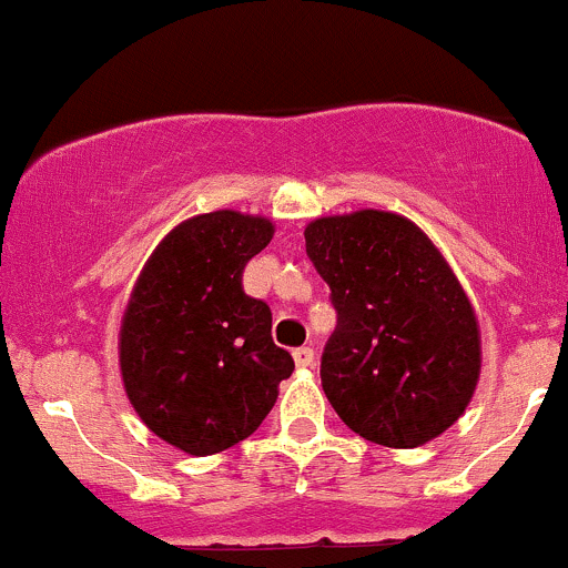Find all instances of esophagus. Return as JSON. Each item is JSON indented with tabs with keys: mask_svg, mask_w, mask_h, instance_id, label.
<instances>
[{
	"mask_svg": "<svg viewBox=\"0 0 568 568\" xmlns=\"http://www.w3.org/2000/svg\"><path fill=\"white\" fill-rule=\"evenodd\" d=\"M292 358H295L297 367H312V364H314V347H308V345L295 347V351H292Z\"/></svg>",
	"mask_w": 568,
	"mask_h": 568,
	"instance_id": "1",
	"label": "esophagus"
}]
</instances>
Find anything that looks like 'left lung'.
<instances>
[{
	"label": "left lung",
	"instance_id": "8db88e82",
	"mask_svg": "<svg viewBox=\"0 0 568 568\" xmlns=\"http://www.w3.org/2000/svg\"><path fill=\"white\" fill-rule=\"evenodd\" d=\"M336 328L320 378L342 423L386 447H419L464 414L480 375L475 312L412 221L362 210L308 223Z\"/></svg>",
	"mask_w": 568,
	"mask_h": 568
}]
</instances>
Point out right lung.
<instances>
[{
	"mask_svg": "<svg viewBox=\"0 0 568 568\" xmlns=\"http://www.w3.org/2000/svg\"><path fill=\"white\" fill-rule=\"evenodd\" d=\"M273 237L265 217L221 210L173 229L140 273L121 325V375L160 439L212 456L248 439L295 362L243 271Z\"/></svg>",
	"mask_w": 568,
	"mask_h": 568,
	"instance_id": "1",
	"label": "right lung"
}]
</instances>
